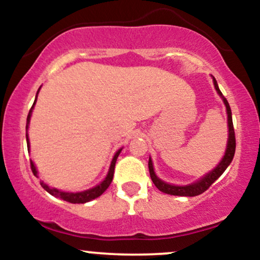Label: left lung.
Here are the masks:
<instances>
[{"instance_id": "left-lung-1", "label": "left lung", "mask_w": 260, "mask_h": 260, "mask_svg": "<svg viewBox=\"0 0 260 260\" xmlns=\"http://www.w3.org/2000/svg\"><path fill=\"white\" fill-rule=\"evenodd\" d=\"M213 78V83L214 86H215V90L219 96L221 98L223 105L226 107V113H228V144H226V149H225V154H223L222 159L220 160V162L214 168L213 170L207 172L204 176H202L201 178L194 182H190L188 184H172L169 183V182H165L161 180L160 177H157V175L155 174L154 170V165H153V160L151 157H149V172H150V177L151 181L154 182V184L156 186V188L159 190H161L162 193H166V194H171V196H181V197H196L202 194L203 192L208 189L211 184L215 182L217 178L220 177L223 174L226 169L229 168V165L231 164L232 159L235 156V149H236V139H235V131H234V123H232V113H231V109H230V105L228 103V100L225 99V96L222 95V92L220 91L219 85H217L216 79Z\"/></svg>"}]
</instances>
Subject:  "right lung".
Segmentation results:
<instances>
[{"label":"right lung","instance_id":"right-lung-1","mask_svg":"<svg viewBox=\"0 0 260 260\" xmlns=\"http://www.w3.org/2000/svg\"><path fill=\"white\" fill-rule=\"evenodd\" d=\"M41 86L38 89V92L37 95H35V100H34V104H32L30 111L28 113V117H26V145H28V151L30 153V142H29V136H28V129H29V123H30V118H31V113H32V110H34V106L35 104H37V100H38V94L39 91H40ZM122 151V148L118 149L117 151H116L115 155H113L112 160H111V164H110V168H109V171H107V174L105 176V178H104L103 181L100 182L99 184H96V186L89 188V189H85V190H82V192H64V190L62 189H57V188H53V187H50L49 184L45 183L44 181H40V184L41 187L44 188L45 190H46L47 193H50V194L56 197V198H59L62 199V201H66L68 203H73V204H84V203H88L92 201V199L98 198V197H100L103 194L104 192L109 188L110 184H111L112 182V178H113V171H115V165H116V160H117L118 155ZM30 165H31V171L34 176H37L39 177V172H38V169L37 166H35L34 161L30 160Z\"/></svg>","mask_w":260,"mask_h":260}]
</instances>
